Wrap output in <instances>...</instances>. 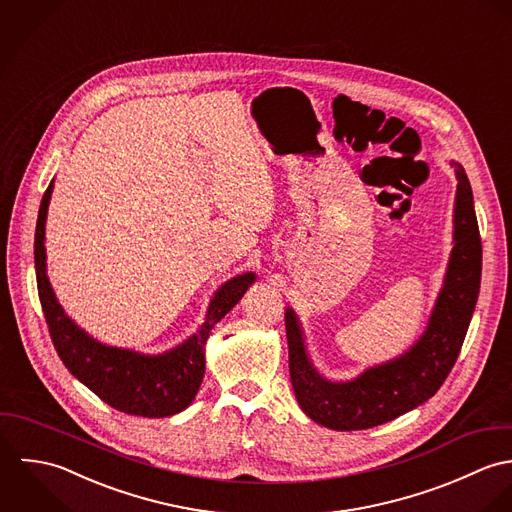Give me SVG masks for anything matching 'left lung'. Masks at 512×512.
Listing matches in <instances>:
<instances>
[{"label": "left lung", "mask_w": 512, "mask_h": 512, "mask_svg": "<svg viewBox=\"0 0 512 512\" xmlns=\"http://www.w3.org/2000/svg\"><path fill=\"white\" fill-rule=\"evenodd\" d=\"M451 166L457 176L453 249L429 322L408 352L364 370L350 382H330L314 370L301 322L295 310L287 308L293 392L312 421L336 431L376 427L427 402L449 376L477 305L483 257L471 184L461 164Z\"/></svg>", "instance_id": "1"}]
</instances>
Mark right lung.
<instances>
[{
    "label": "right lung",
    "mask_w": 512,
    "mask_h": 512,
    "mask_svg": "<svg viewBox=\"0 0 512 512\" xmlns=\"http://www.w3.org/2000/svg\"><path fill=\"white\" fill-rule=\"evenodd\" d=\"M53 180L43 194L35 227V273L43 314L55 350L67 370L95 392L110 408L140 417H166L188 408L204 380L205 342L211 328L235 307L255 283V273H243L217 289L205 312L204 324L180 346L146 356L134 350L106 346L89 336L59 305L47 277L45 221Z\"/></svg>",
    "instance_id": "right-lung-1"
}]
</instances>
